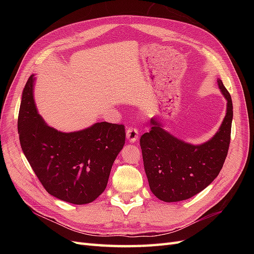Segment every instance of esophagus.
Returning a JSON list of instances; mask_svg holds the SVG:
<instances>
[{
    "mask_svg": "<svg viewBox=\"0 0 254 254\" xmlns=\"http://www.w3.org/2000/svg\"><path fill=\"white\" fill-rule=\"evenodd\" d=\"M139 131H137V129L132 128V127H129L126 130V136H127V140L130 143H134L137 139H139Z\"/></svg>",
    "mask_w": 254,
    "mask_h": 254,
    "instance_id": "obj_1",
    "label": "esophagus"
}]
</instances>
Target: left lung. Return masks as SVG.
I'll return each mask as SVG.
<instances>
[{
    "instance_id": "1",
    "label": "left lung",
    "mask_w": 254,
    "mask_h": 254,
    "mask_svg": "<svg viewBox=\"0 0 254 254\" xmlns=\"http://www.w3.org/2000/svg\"><path fill=\"white\" fill-rule=\"evenodd\" d=\"M227 101L226 117L210 140L191 144L168 132L156 118L150 131L140 139L144 170L152 194L165 202H177L200 193L218 176L228 155L233 105L231 95L218 78Z\"/></svg>"
}]
</instances>
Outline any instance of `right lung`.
<instances>
[{
    "label": "right lung",
    "mask_w": 254,
    "mask_h": 254,
    "mask_svg": "<svg viewBox=\"0 0 254 254\" xmlns=\"http://www.w3.org/2000/svg\"><path fill=\"white\" fill-rule=\"evenodd\" d=\"M35 79L30 76L21 97L18 132L23 153L49 194L73 204L94 201L125 144V127L99 122L63 132L49 126L36 107Z\"/></svg>",
    "instance_id": "right-lung-1"
}]
</instances>
